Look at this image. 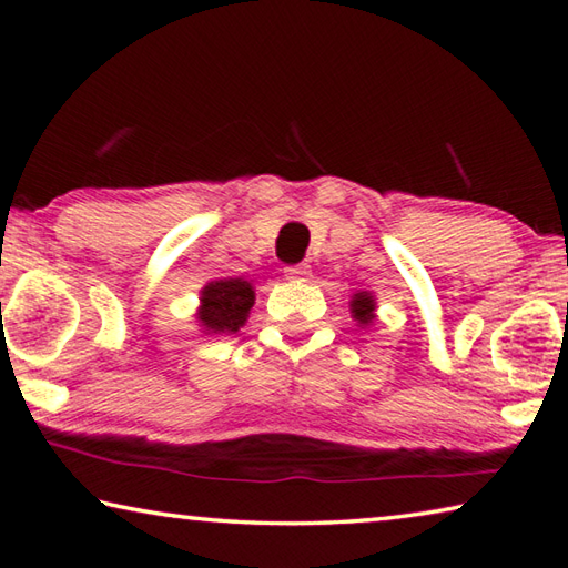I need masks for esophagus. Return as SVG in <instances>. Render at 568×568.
<instances>
[{
	"label": "esophagus",
	"mask_w": 568,
	"mask_h": 568,
	"mask_svg": "<svg viewBox=\"0 0 568 568\" xmlns=\"http://www.w3.org/2000/svg\"><path fill=\"white\" fill-rule=\"evenodd\" d=\"M285 277L287 281H297V283H303V281H307L310 277V265L307 263H297V265H287L285 268Z\"/></svg>",
	"instance_id": "1"
}]
</instances>
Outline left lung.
Listing matches in <instances>:
<instances>
[{"label":"left lung","mask_w":568,"mask_h":568,"mask_svg":"<svg viewBox=\"0 0 568 568\" xmlns=\"http://www.w3.org/2000/svg\"><path fill=\"white\" fill-rule=\"evenodd\" d=\"M352 317L361 324V327H366L373 320H376V300H373L371 293L361 291L352 297Z\"/></svg>","instance_id":"obj_1"}]
</instances>
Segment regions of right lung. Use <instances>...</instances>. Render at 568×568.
<instances>
[{
	"mask_svg": "<svg viewBox=\"0 0 568 568\" xmlns=\"http://www.w3.org/2000/svg\"><path fill=\"white\" fill-rule=\"evenodd\" d=\"M253 300L256 293L244 277H222V281L207 283L200 291V327L204 334L239 332L248 320Z\"/></svg>",
	"mask_w": 568,
	"mask_h": 568,
	"instance_id": "right-lung-1",
	"label": "right lung"
}]
</instances>
